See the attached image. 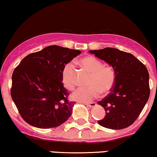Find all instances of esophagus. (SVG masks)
<instances>
[{
    "label": "esophagus",
    "mask_w": 157,
    "mask_h": 157,
    "mask_svg": "<svg viewBox=\"0 0 157 157\" xmlns=\"http://www.w3.org/2000/svg\"><path fill=\"white\" fill-rule=\"evenodd\" d=\"M86 105H88L90 108H94V107H96L97 103L96 102H91V103H86Z\"/></svg>",
    "instance_id": "esophagus-1"
}]
</instances>
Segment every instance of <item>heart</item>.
<instances>
[{
  "instance_id": "obj_1",
  "label": "heart",
  "mask_w": 157,
  "mask_h": 157,
  "mask_svg": "<svg viewBox=\"0 0 157 157\" xmlns=\"http://www.w3.org/2000/svg\"><path fill=\"white\" fill-rule=\"evenodd\" d=\"M79 64L91 75L89 87H81L75 90L71 98L80 102H89L99 96L100 92H109L115 84L116 75L111 66H102L100 60L92 56H87L79 60ZM62 82L66 89L72 90L75 86V66L68 63L62 71Z\"/></svg>"
}]
</instances>
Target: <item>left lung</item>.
I'll return each mask as SVG.
<instances>
[{
	"mask_svg": "<svg viewBox=\"0 0 157 157\" xmlns=\"http://www.w3.org/2000/svg\"><path fill=\"white\" fill-rule=\"evenodd\" d=\"M114 70L115 84L98 104L105 111V116L98 124L110 129L128 127L137 119L150 95L149 74L137 58L128 52L114 48L90 50Z\"/></svg>",
	"mask_w": 157,
	"mask_h": 157,
	"instance_id": "8db88e82",
	"label": "left lung"
}]
</instances>
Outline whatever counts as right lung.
Here are the masks:
<instances>
[{"label":"right lung","instance_id":"add662e5","mask_svg":"<svg viewBox=\"0 0 157 157\" xmlns=\"http://www.w3.org/2000/svg\"><path fill=\"white\" fill-rule=\"evenodd\" d=\"M80 50L49 46L25 57L12 74L11 96L27 123L39 128L62 125L71 117L75 102L62 82L66 64Z\"/></svg>","mask_w":157,"mask_h":157}]
</instances>
